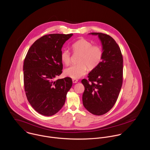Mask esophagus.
Instances as JSON below:
<instances>
[{"instance_id":"1","label":"esophagus","mask_w":150,"mask_h":150,"mask_svg":"<svg viewBox=\"0 0 150 150\" xmlns=\"http://www.w3.org/2000/svg\"><path fill=\"white\" fill-rule=\"evenodd\" d=\"M72 81L73 83H77L78 82V80L77 79H72Z\"/></svg>"}]
</instances>
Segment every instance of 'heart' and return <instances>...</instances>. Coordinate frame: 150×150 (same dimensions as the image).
I'll use <instances>...</instances> for the list:
<instances>
[{"mask_svg":"<svg viewBox=\"0 0 150 150\" xmlns=\"http://www.w3.org/2000/svg\"><path fill=\"white\" fill-rule=\"evenodd\" d=\"M71 48L74 54H80L78 59L79 64L72 65L64 70V74L73 79H77L86 74L87 67L93 69L100 64L103 58V50L98 45L85 39H79L72 44ZM61 59L65 65L70 63L71 54L66 49L62 51Z\"/></svg>","mask_w":150,"mask_h":150,"instance_id":"b5f03b06","label":"heart"}]
</instances>
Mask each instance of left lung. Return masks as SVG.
Wrapping results in <instances>:
<instances>
[{
	"instance_id": "1",
	"label": "left lung",
	"mask_w": 150,
	"mask_h": 150,
	"mask_svg": "<svg viewBox=\"0 0 150 150\" xmlns=\"http://www.w3.org/2000/svg\"><path fill=\"white\" fill-rule=\"evenodd\" d=\"M98 35L103 48L101 63L88 74V80L83 79L85 90L83 103L86 109L96 115L110 111L115 105L123 82V58L118 44L107 34Z\"/></svg>"
}]
</instances>
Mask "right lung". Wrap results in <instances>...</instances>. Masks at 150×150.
Instances as JSON below:
<instances>
[{
    "mask_svg": "<svg viewBox=\"0 0 150 150\" xmlns=\"http://www.w3.org/2000/svg\"><path fill=\"white\" fill-rule=\"evenodd\" d=\"M73 34H50L29 48L23 62V83L32 107L44 116H52L64 105L72 86L70 77L55 80L62 73V47Z\"/></svg>",
    "mask_w": 150,
    "mask_h": 150,
    "instance_id": "right-lung-1",
    "label": "right lung"
}]
</instances>
